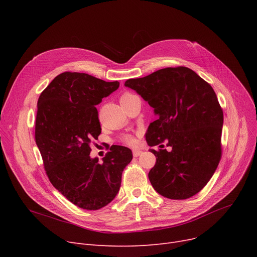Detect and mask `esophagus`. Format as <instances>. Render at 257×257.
<instances>
[{
	"instance_id": "1",
	"label": "esophagus",
	"mask_w": 257,
	"mask_h": 257,
	"mask_svg": "<svg viewBox=\"0 0 257 257\" xmlns=\"http://www.w3.org/2000/svg\"><path fill=\"white\" fill-rule=\"evenodd\" d=\"M132 152H133V156H134V157H138V156H140V155L142 154L143 151H142L141 149H133Z\"/></svg>"
}]
</instances>
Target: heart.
I'll list each match as a JSON object with an SVG mask.
<instances>
[{"label": "heart", "instance_id": "heart-1", "mask_svg": "<svg viewBox=\"0 0 257 257\" xmlns=\"http://www.w3.org/2000/svg\"><path fill=\"white\" fill-rule=\"evenodd\" d=\"M132 94H130V93H125V94H123V96H121V98H120V100H124V99H126V98H129V97H131ZM126 141L128 142V143H131L132 142V139L131 138H127L126 139Z\"/></svg>", "mask_w": 257, "mask_h": 257}]
</instances>
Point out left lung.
Returning a JSON list of instances; mask_svg holds the SVG:
<instances>
[{"label": "left lung", "instance_id": "left-lung-1", "mask_svg": "<svg viewBox=\"0 0 257 257\" xmlns=\"http://www.w3.org/2000/svg\"><path fill=\"white\" fill-rule=\"evenodd\" d=\"M125 86L137 91L157 115L146 132L149 146L168 141L172 148L170 152L150 149L156 156L148 175L154 190L173 200L193 197L210 180L221 159L223 111L217 94L184 66L129 79Z\"/></svg>", "mask_w": 257, "mask_h": 257}]
</instances>
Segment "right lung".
Wrapping results in <instances>:
<instances>
[{
  "instance_id": "right-lung-1",
  "label": "right lung",
  "mask_w": 257,
  "mask_h": 257,
  "mask_svg": "<svg viewBox=\"0 0 257 257\" xmlns=\"http://www.w3.org/2000/svg\"><path fill=\"white\" fill-rule=\"evenodd\" d=\"M118 86L117 81L65 72L38 98L35 141L47 175L53 186L80 208L97 210L109 204L133 157L129 148L116 145L102 163L89 155L90 143L101 133L96 105Z\"/></svg>"
}]
</instances>
